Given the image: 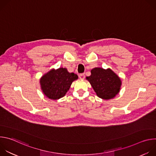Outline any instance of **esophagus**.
<instances>
[{
  "instance_id": "obj_1",
  "label": "esophagus",
  "mask_w": 156,
  "mask_h": 156,
  "mask_svg": "<svg viewBox=\"0 0 156 156\" xmlns=\"http://www.w3.org/2000/svg\"><path fill=\"white\" fill-rule=\"evenodd\" d=\"M79 78L80 80H84L85 78V75L84 73H82V74H80L79 75Z\"/></svg>"
}]
</instances>
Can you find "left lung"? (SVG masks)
<instances>
[{
    "instance_id": "obj_1",
    "label": "left lung",
    "mask_w": 156,
    "mask_h": 156,
    "mask_svg": "<svg viewBox=\"0 0 156 156\" xmlns=\"http://www.w3.org/2000/svg\"><path fill=\"white\" fill-rule=\"evenodd\" d=\"M91 75L86 79L90 82L96 95L104 100L114 98L122 86L120 78L110 69L96 67L91 70Z\"/></svg>"
}]
</instances>
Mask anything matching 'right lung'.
<instances>
[{
	"label": "right lung",
	"instance_id": "1",
	"mask_svg": "<svg viewBox=\"0 0 156 156\" xmlns=\"http://www.w3.org/2000/svg\"><path fill=\"white\" fill-rule=\"evenodd\" d=\"M78 76L74 73H69L66 68L52 69L44 74L39 80L41 89L48 98L57 100L63 98Z\"/></svg>",
	"mask_w": 156,
	"mask_h": 156
}]
</instances>
